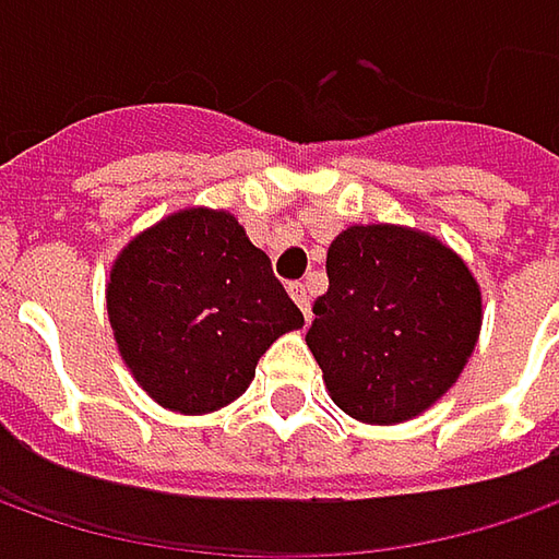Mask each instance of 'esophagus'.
I'll return each mask as SVG.
<instances>
[{"mask_svg":"<svg viewBox=\"0 0 559 559\" xmlns=\"http://www.w3.org/2000/svg\"><path fill=\"white\" fill-rule=\"evenodd\" d=\"M289 295L295 298V305L301 308V313L311 317V292H308V286H305V283H292Z\"/></svg>","mask_w":559,"mask_h":559,"instance_id":"obj_1","label":"esophagus"}]
</instances>
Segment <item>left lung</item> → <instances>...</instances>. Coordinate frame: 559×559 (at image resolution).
Returning <instances> with one entry per match:
<instances>
[{
  "instance_id": "1",
  "label": "left lung",
  "mask_w": 559,
  "mask_h": 559,
  "mask_svg": "<svg viewBox=\"0 0 559 559\" xmlns=\"http://www.w3.org/2000/svg\"><path fill=\"white\" fill-rule=\"evenodd\" d=\"M326 276L305 342L330 397L370 426L429 411L483 330V289L466 261L414 226L355 224L326 251Z\"/></svg>"
}]
</instances>
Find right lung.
Returning <instances> with one entry per match:
<instances>
[{
	"instance_id": "right-lung-1",
	"label": "right lung",
	"mask_w": 559,
	"mask_h": 559,
	"mask_svg": "<svg viewBox=\"0 0 559 559\" xmlns=\"http://www.w3.org/2000/svg\"><path fill=\"white\" fill-rule=\"evenodd\" d=\"M118 352L164 411L202 417L246 392L305 317L224 207H183L120 248L105 286Z\"/></svg>"
}]
</instances>
